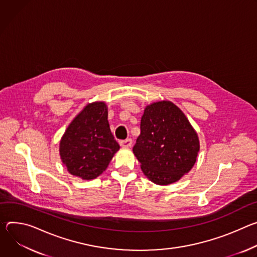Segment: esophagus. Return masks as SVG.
Instances as JSON below:
<instances>
[{
	"instance_id": "1",
	"label": "esophagus",
	"mask_w": 257,
	"mask_h": 257,
	"mask_svg": "<svg viewBox=\"0 0 257 257\" xmlns=\"http://www.w3.org/2000/svg\"><path fill=\"white\" fill-rule=\"evenodd\" d=\"M119 145H120L122 148H130V147H132V145H133V141H132V139H126V140L120 141V142H119Z\"/></svg>"
}]
</instances>
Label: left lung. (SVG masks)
Returning a JSON list of instances; mask_svg holds the SVG:
<instances>
[{"label":"left lung","instance_id":"left-lung-1","mask_svg":"<svg viewBox=\"0 0 257 257\" xmlns=\"http://www.w3.org/2000/svg\"><path fill=\"white\" fill-rule=\"evenodd\" d=\"M199 149L198 135L177 105L159 101L146 106L133 152L151 182H178L194 166Z\"/></svg>","mask_w":257,"mask_h":257}]
</instances>
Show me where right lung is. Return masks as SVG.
I'll list each match as a JSON object with an SVG mask.
<instances>
[{"mask_svg":"<svg viewBox=\"0 0 257 257\" xmlns=\"http://www.w3.org/2000/svg\"><path fill=\"white\" fill-rule=\"evenodd\" d=\"M107 118V105L94 102L85 106L66 128L59 151L72 176L87 181L96 179L119 150Z\"/></svg>","mask_w":257,"mask_h":257,"instance_id":"add662e5","label":"right lung"}]
</instances>
